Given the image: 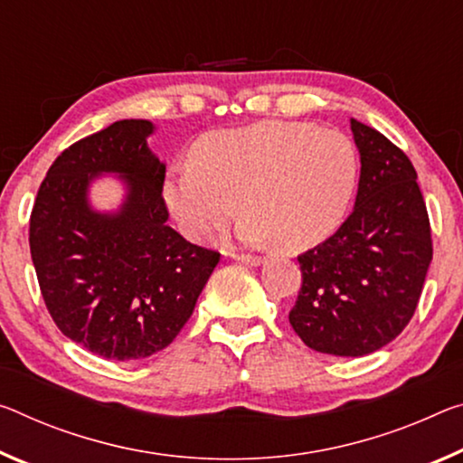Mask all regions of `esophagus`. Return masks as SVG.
<instances>
[{
	"label": "esophagus",
	"mask_w": 463,
	"mask_h": 463,
	"mask_svg": "<svg viewBox=\"0 0 463 463\" xmlns=\"http://www.w3.org/2000/svg\"><path fill=\"white\" fill-rule=\"evenodd\" d=\"M234 260L245 263V266H253V268H258L263 263V258H260V255H234Z\"/></svg>",
	"instance_id": "34e87169"
}]
</instances>
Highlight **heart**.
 <instances>
[{"label":"heart","mask_w":463,"mask_h":463,"mask_svg":"<svg viewBox=\"0 0 463 463\" xmlns=\"http://www.w3.org/2000/svg\"><path fill=\"white\" fill-rule=\"evenodd\" d=\"M195 165L171 168L165 200L194 241L214 237L237 212L249 245L300 251L340 229L358 183V154L348 136L311 123L263 121L203 136Z\"/></svg>","instance_id":"b5f03b06"}]
</instances>
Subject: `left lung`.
Here are the masks:
<instances>
[{"label":"left lung","mask_w":463,"mask_h":463,"mask_svg":"<svg viewBox=\"0 0 463 463\" xmlns=\"http://www.w3.org/2000/svg\"><path fill=\"white\" fill-rule=\"evenodd\" d=\"M361 154L354 210L324 243L298 255L303 286L288 315L307 346L366 356L402 334L432 260L427 205L410 158L350 119Z\"/></svg>","instance_id":"obj_1"}]
</instances>
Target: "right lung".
Here are the masks:
<instances>
[{
  "instance_id": "obj_1",
  "label": "right lung",
  "mask_w": 463,
  "mask_h": 463,
  "mask_svg": "<svg viewBox=\"0 0 463 463\" xmlns=\"http://www.w3.org/2000/svg\"><path fill=\"white\" fill-rule=\"evenodd\" d=\"M154 131L148 119H123L70 146L51 165L31 214V255L51 317L109 361L166 348L220 261L166 224V166L148 148ZM102 174L124 185L117 211L90 202Z\"/></svg>"
}]
</instances>
